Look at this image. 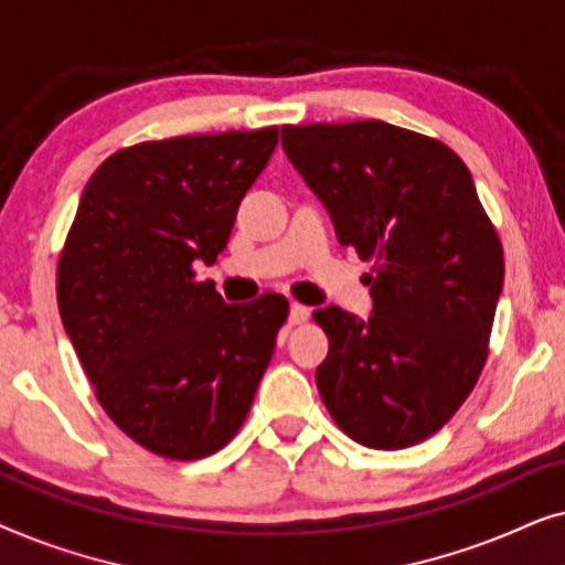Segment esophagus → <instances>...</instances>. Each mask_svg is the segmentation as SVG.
Returning <instances> with one entry per match:
<instances>
[{
	"mask_svg": "<svg viewBox=\"0 0 565 565\" xmlns=\"http://www.w3.org/2000/svg\"><path fill=\"white\" fill-rule=\"evenodd\" d=\"M308 316H311V308H306V306H300V303H290L288 321L292 323V327H296V323H303Z\"/></svg>",
	"mask_w": 565,
	"mask_h": 565,
	"instance_id": "34e87169",
	"label": "esophagus"
}]
</instances>
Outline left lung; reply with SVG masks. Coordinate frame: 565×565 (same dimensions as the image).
I'll return each instance as SVG.
<instances>
[{"label": "left lung", "instance_id": "1", "mask_svg": "<svg viewBox=\"0 0 565 565\" xmlns=\"http://www.w3.org/2000/svg\"><path fill=\"white\" fill-rule=\"evenodd\" d=\"M282 149L342 246L375 259L367 319L323 306L316 385L354 443L412 447L443 429L481 375L504 254L473 177L435 138L383 120L282 126Z\"/></svg>", "mask_w": 565, "mask_h": 565}]
</instances>
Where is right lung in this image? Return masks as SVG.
<instances>
[{"instance_id": "obj_1", "label": "right lung", "mask_w": 565, "mask_h": 565, "mask_svg": "<svg viewBox=\"0 0 565 565\" xmlns=\"http://www.w3.org/2000/svg\"><path fill=\"white\" fill-rule=\"evenodd\" d=\"M277 128L180 136L113 153L76 207L58 311L107 416L172 460L236 435L273 360L288 300L226 303L192 265L226 249Z\"/></svg>"}]
</instances>
